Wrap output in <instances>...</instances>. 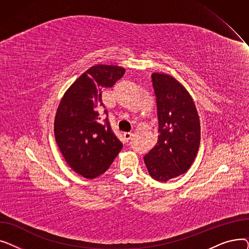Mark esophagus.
Masks as SVG:
<instances>
[{"mask_svg":"<svg viewBox=\"0 0 249 249\" xmlns=\"http://www.w3.org/2000/svg\"><path fill=\"white\" fill-rule=\"evenodd\" d=\"M123 136H124V139H125V141H126V142H128L130 139L132 138L133 134H132V133H124V134H123Z\"/></svg>","mask_w":249,"mask_h":249,"instance_id":"esophagus-1","label":"esophagus"}]
</instances>
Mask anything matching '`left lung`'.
Instances as JSON below:
<instances>
[{
  "label": "left lung",
  "mask_w": 249,
  "mask_h": 249,
  "mask_svg": "<svg viewBox=\"0 0 249 249\" xmlns=\"http://www.w3.org/2000/svg\"><path fill=\"white\" fill-rule=\"evenodd\" d=\"M159 138L144 156L151 178L167 181L185 174L197 156L201 127L194 101L186 88L169 74L153 72Z\"/></svg>",
  "instance_id": "obj_1"
}]
</instances>
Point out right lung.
Here are the masks:
<instances>
[{
  "label": "right lung",
  "mask_w": 249,
  "mask_h": 249,
  "mask_svg": "<svg viewBox=\"0 0 249 249\" xmlns=\"http://www.w3.org/2000/svg\"><path fill=\"white\" fill-rule=\"evenodd\" d=\"M117 65L97 64L86 71L65 91L56 111L54 136L65 161L87 178L107 171L123 144L113 133L108 112L104 123L102 89L111 88L124 75ZM105 108V107H104Z\"/></svg>",
  "instance_id": "obj_1"
}]
</instances>
